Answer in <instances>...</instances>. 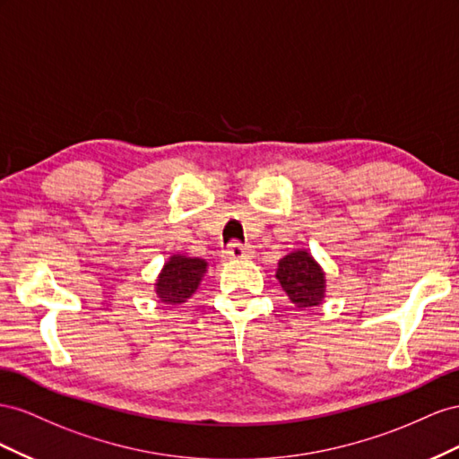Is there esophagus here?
Masks as SVG:
<instances>
[{
	"instance_id": "34e87169",
	"label": "esophagus",
	"mask_w": 459,
	"mask_h": 459,
	"mask_svg": "<svg viewBox=\"0 0 459 459\" xmlns=\"http://www.w3.org/2000/svg\"><path fill=\"white\" fill-rule=\"evenodd\" d=\"M225 254L229 259H242V257H250L252 250H250V246H244L240 242H230Z\"/></svg>"
}]
</instances>
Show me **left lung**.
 Masks as SVG:
<instances>
[{"label":"left lung","mask_w":459,"mask_h":459,"mask_svg":"<svg viewBox=\"0 0 459 459\" xmlns=\"http://www.w3.org/2000/svg\"><path fill=\"white\" fill-rule=\"evenodd\" d=\"M282 290L299 309L316 307L325 299V273L306 250L284 255L279 261L277 274Z\"/></svg>","instance_id":"8db88e82"}]
</instances>
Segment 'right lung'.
<instances>
[{"label": "right lung", "instance_id": "right-lung-1", "mask_svg": "<svg viewBox=\"0 0 459 459\" xmlns=\"http://www.w3.org/2000/svg\"><path fill=\"white\" fill-rule=\"evenodd\" d=\"M207 271V261L175 254L163 265L155 282V294L163 304H185L198 290L202 277Z\"/></svg>", "mask_w": 459, "mask_h": 459}]
</instances>
